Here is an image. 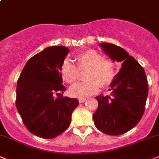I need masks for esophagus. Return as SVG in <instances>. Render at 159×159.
<instances>
[{"instance_id": "34e87169", "label": "esophagus", "mask_w": 159, "mask_h": 159, "mask_svg": "<svg viewBox=\"0 0 159 159\" xmlns=\"http://www.w3.org/2000/svg\"><path fill=\"white\" fill-rule=\"evenodd\" d=\"M78 100H79L80 103H84V101H86V99H85V98H80Z\"/></svg>"}]
</instances>
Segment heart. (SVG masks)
<instances>
[{"mask_svg": "<svg viewBox=\"0 0 159 159\" xmlns=\"http://www.w3.org/2000/svg\"><path fill=\"white\" fill-rule=\"evenodd\" d=\"M77 66L66 61L61 67V76L64 81L73 84L78 80L79 70H88L84 82L77 83L70 87V94L78 98H86L97 93L100 86L111 84L116 75L115 63L111 59H103L100 53L93 49L85 50L75 58Z\"/></svg>", "mask_w": 159, "mask_h": 159, "instance_id": "b5f03b06", "label": "heart"}]
</instances>
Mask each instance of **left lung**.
Returning <instances> with one entry per match:
<instances>
[{
  "mask_svg": "<svg viewBox=\"0 0 159 159\" xmlns=\"http://www.w3.org/2000/svg\"><path fill=\"white\" fill-rule=\"evenodd\" d=\"M99 45L111 59L122 64L110 84L111 95L96 97L99 104L93 120L100 131L118 136L141 119L148 95V79L143 68L124 48L106 42Z\"/></svg>",
  "mask_w": 159,
  "mask_h": 159,
  "instance_id": "1",
  "label": "left lung"
}]
</instances>
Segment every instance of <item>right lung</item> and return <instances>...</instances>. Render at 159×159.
Wrapping results in <instances>:
<instances>
[{
	"label": "right lung",
	"instance_id": "obj_1",
	"mask_svg": "<svg viewBox=\"0 0 159 159\" xmlns=\"http://www.w3.org/2000/svg\"><path fill=\"white\" fill-rule=\"evenodd\" d=\"M70 50L65 46L44 48L27 61L16 88V108L25 126L34 135L52 139L70 126L77 99L55 97L66 89L61 67Z\"/></svg>",
	"mask_w": 159,
	"mask_h": 159
}]
</instances>
